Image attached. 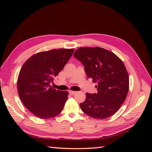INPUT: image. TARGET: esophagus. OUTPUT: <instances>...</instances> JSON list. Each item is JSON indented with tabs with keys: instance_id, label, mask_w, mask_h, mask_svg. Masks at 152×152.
<instances>
[{
	"instance_id": "34e87169",
	"label": "esophagus",
	"mask_w": 152,
	"mask_h": 152,
	"mask_svg": "<svg viewBox=\"0 0 152 152\" xmlns=\"http://www.w3.org/2000/svg\"><path fill=\"white\" fill-rule=\"evenodd\" d=\"M76 93V91H69V94L71 95H73Z\"/></svg>"
}]
</instances>
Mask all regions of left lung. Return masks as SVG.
<instances>
[{"instance_id":"8db88e82","label":"left lung","mask_w":152,"mask_h":152,"mask_svg":"<svg viewBox=\"0 0 152 152\" xmlns=\"http://www.w3.org/2000/svg\"><path fill=\"white\" fill-rule=\"evenodd\" d=\"M73 56L84 66L87 77L98 84V93H87L86 100L80 104V108L94 118L111 117L124 102L129 87L124 63L113 53L98 47L79 48Z\"/></svg>"}]
</instances>
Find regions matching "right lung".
<instances>
[{
    "label": "right lung",
    "mask_w": 152,
    "mask_h": 152,
    "mask_svg": "<svg viewBox=\"0 0 152 152\" xmlns=\"http://www.w3.org/2000/svg\"><path fill=\"white\" fill-rule=\"evenodd\" d=\"M73 49H52L37 53L23 64L18 78V94L27 109L40 118L60 113L68 92L50 86L72 56Z\"/></svg>",
    "instance_id": "obj_1"
}]
</instances>
